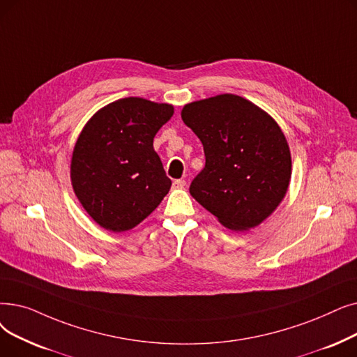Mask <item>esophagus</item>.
<instances>
[{"label":"esophagus","mask_w":357,"mask_h":357,"mask_svg":"<svg viewBox=\"0 0 357 357\" xmlns=\"http://www.w3.org/2000/svg\"><path fill=\"white\" fill-rule=\"evenodd\" d=\"M185 179H176V181H174V188L175 190H182L183 187H185Z\"/></svg>","instance_id":"esophagus-1"}]
</instances>
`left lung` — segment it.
I'll use <instances>...</instances> for the list:
<instances>
[{"mask_svg": "<svg viewBox=\"0 0 357 357\" xmlns=\"http://www.w3.org/2000/svg\"><path fill=\"white\" fill-rule=\"evenodd\" d=\"M181 116L206 154L191 195L230 230L264 222L282 203L291 176L289 144L277 122L229 93L185 105Z\"/></svg>", "mask_w": 357, "mask_h": 357, "instance_id": "1", "label": "left lung"}]
</instances>
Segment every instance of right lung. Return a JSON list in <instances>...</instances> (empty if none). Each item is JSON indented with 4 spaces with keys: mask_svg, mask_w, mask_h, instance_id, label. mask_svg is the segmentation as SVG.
Listing matches in <instances>:
<instances>
[{
    "mask_svg": "<svg viewBox=\"0 0 357 357\" xmlns=\"http://www.w3.org/2000/svg\"><path fill=\"white\" fill-rule=\"evenodd\" d=\"M172 115V105L123 98L93 115L77 138L73 188L103 229L135 227L169 192L172 181L153 149V138Z\"/></svg>",
    "mask_w": 357,
    "mask_h": 357,
    "instance_id": "add662e5",
    "label": "right lung"
}]
</instances>
